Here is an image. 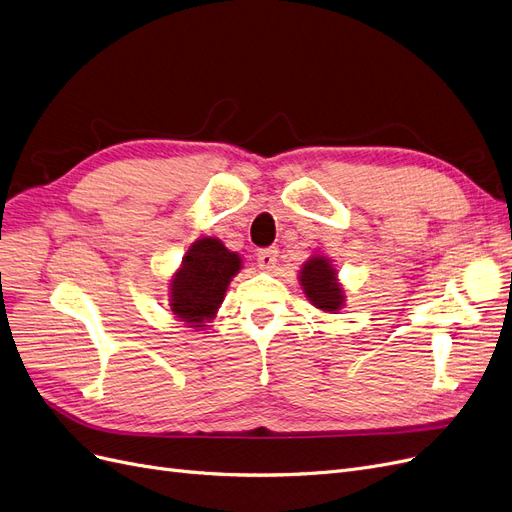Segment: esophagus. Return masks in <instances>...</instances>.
Instances as JSON below:
<instances>
[{"instance_id": "1", "label": "esophagus", "mask_w": 512, "mask_h": 512, "mask_svg": "<svg viewBox=\"0 0 512 512\" xmlns=\"http://www.w3.org/2000/svg\"><path fill=\"white\" fill-rule=\"evenodd\" d=\"M276 257H278V251L274 249V246H270V249H263V251H259V253H257V263H259V268H261V270H266V272L274 270V268H276Z\"/></svg>"}]
</instances>
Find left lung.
<instances>
[{
    "label": "left lung",
    "instance_id": "left-lung-1",
    "mask_svg": "<svg viewBox=\"0 0 512 512\" xmlns=\"http://www.w3.org/2000/svg\"><path fill=\"white\" fill-rule=\"evenodd\" d=\"M300 285L308 302L323 312L336 315L344 306V291L338 283V272L332 259L323 255L310 257L300 270Z\"/></svg>",
    "mask_w": 512,
    "mask_h": 512
}]
</instances>
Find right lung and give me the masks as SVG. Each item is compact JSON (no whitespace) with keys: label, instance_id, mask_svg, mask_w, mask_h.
Listing matches in <instances>:
<instances>
[{"label":"right lung","instance_id":"1","mask_svg":"<svg viewBox=\"0 0 512 512\" xmlns=\"http://www.w3.org/2000/svg\"><path fill=\"white\" fill-rule=\"evenodd\" d=\"M242 270V257L219 238L195 240L170 280V308L174 317L202 329L217 317L232 278Z\"/></svg>","mask_w":512,"mask_h":512}]
</instances>
